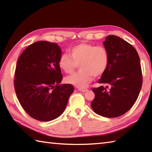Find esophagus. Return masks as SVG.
<instances>
[{"label":"esophagus","mask_w":152,"mask_h":152,"mask_svg":"<svg viewBox=\"0 0 152 152\" xmlns=\"http://www.w3.org/2000/svg\"><path fill=\"white\" fill-rule=\"evenodd\" d=\"M78 91H80V92H86L87 91H88V89L87 88H78Z\"/></svg>","instance_id":"1"}]
</instances>
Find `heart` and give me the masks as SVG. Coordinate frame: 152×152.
Wrapping results in <instances>:
<instances>
[{"label":"heart","mask_w":152,"mask_h":152,"mask_svg":"<svg viewBox=\"0 0 152 152\" xmlns=\"http://www.w3.org/2000/svg\"><path fill=\"white\" fill-rule=\"evenodd\" d=\"M68 53L60 56L58 66L65 73L72 74L78 64L80 70L66 78L67 83L78 88L88 86L92 76L102 75L109 66V51L102 45L82 42L71 48Z\"/></svg>","instance_id":"b5f03b06"}]
</instances>
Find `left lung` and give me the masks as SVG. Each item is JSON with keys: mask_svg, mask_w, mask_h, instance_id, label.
I'll use <instances>...</instances> for the list:
<instances>
[{"mask_svg": "<svg viewBox=\"0 0 152 152\" xmlns=\"http://www.w3.org/2000/svg\"><path fill=\"white\" fill-rule=\"evenodd\" d=\"M103 44L109 63L99 83L107 86L92 88L95 96L91 107L101 116L117 117L133 107L140 94L143 81L140 60L135 49L118 36H107Z\"/></svg>", "mask_w": 152, "mask_h": 152, "instance_id": "1", "label": "left lung"}]
</instances>
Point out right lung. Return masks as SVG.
Returning <instances> with one entry per match:
<instances>
[{"instance_id": "add662e5", "label": "right lung", "mask_w": 152, "mask_h": 152, "mask_svg": "<svg viewBox=\"0 0 152 152\" xmlns=\"http://www.w3.org/2000/svg\"><path fill=\"white\" fill-rule=\"evenodd\" d=\"M61 56L57 43L39 41L28 46L17 60L14 86L18 100L29 116L40 121L62 114L74 92L72 84H60Z\"/></svg>"}]
</instances>
